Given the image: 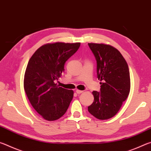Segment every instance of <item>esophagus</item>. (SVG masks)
Masks as SVG:
<instances>
[{
  "label": "esophagus",
  "instance_id": "esophagus-1",
  "mask_svg": "<svg viewBox=\"0 0 151 151\" xmlns=\"http://www.w3.org/2000/svg\"><path fill=\"white\" fill-rule=\"evenodd\" d=\"M83 92V91H81V90H78V89H76V93L77 94H81Z\"/></svg>",
  "mask_w": 151,
  "mask_h": 151
}]
</instances>
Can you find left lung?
I'll list each match as a JSON object with an SVG mask.
<instances>
[{
	"label": "left lung",
	"mask_w": 151,
	"mask_h": 151,
	"mask_svg": "<svg viewBox=\"0 0 151 151\" xmlns=\"http://www.w3.org/2000/svg\"><path fill=\"white\" fill-rule=\"evenodd\" d=\"M97 63V78L101 92L93 91L94 101L88 111L99 120L113 117L129 96L131 79L129 66L121 53L103 43H88Z\"/></svg>",
	"instance_id": "8db88e82"
}]
</instances>
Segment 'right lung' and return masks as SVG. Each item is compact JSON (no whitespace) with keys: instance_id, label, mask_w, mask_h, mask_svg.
Segmentation results:
<instances>
[{"instance_id":"1","label":"right lung","mask_w":151,"mask_h":151,"mask_svg":"<svg viewBox=\"0 0 151 151\" xmlns=\"http://www.w3.org/2000/svg\"><path fill=\"white\" fill-rule=\"evenodd\" d=\"M80 45V42L47 43L35 51L28 63L25 93L33 108L47 121L60 119L70 105L73 91L60 87L55 81L62 76L65 62Z\"/></svg>"}]
</instances>
